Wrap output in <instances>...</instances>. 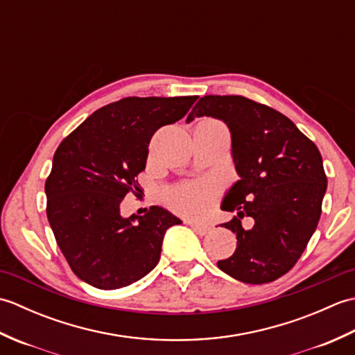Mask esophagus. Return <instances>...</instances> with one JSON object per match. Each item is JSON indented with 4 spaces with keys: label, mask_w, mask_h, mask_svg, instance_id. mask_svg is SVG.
<instances>
[{
    "label": "esophagus",
    "mask_w": 355,
    "mask_h": 355,
    "mask_svg": "<svg viewBox=\"0 0 355 355\" xmlns=\"http://www.w3.org/2000/svg\"><path fill=\"white\" fill-rule=\"evenodd\" d=\"M191 227L193 229L195 233H198V235H206V233L210 230L207 224H200V223H191Z\"/></svg>",
    "instance_id": "1"
}]
</instances>
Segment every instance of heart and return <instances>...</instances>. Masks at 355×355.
<instances>
[{
  "mask_svg": "<svg viewBox=\"0 0 355 355\" xmlns=\"http://www.w3.org/2000/svg\"><path fill=\"white\" fill-rule=\"evenodd\" d=\"M215 191L209 183H189L180 186L168 195L169 205L180 214L200 216L212 205Z\"/></svg>",
  "mask_w": 355,
  "mask_h": 355,
  "instance_id": "obj_1",
  "label": "heart"
}]
</instances>
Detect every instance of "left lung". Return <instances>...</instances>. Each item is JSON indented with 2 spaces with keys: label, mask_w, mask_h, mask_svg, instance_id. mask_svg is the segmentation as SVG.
<instances>
[{
  "label": "left lung",
  "mask_w": 355,
  "mask_h": 355,
  "mask_svg": "<svg viewBox=\"0 0 355 355\" xmlns=\"http://www.w3.org/2000/svg\"><path fill=\"white\" fill-rule=\"evenodd\" d=\"M205 116L227 125L239 177L221 202L236 212L223 225L236 233V250L216 266L244 284L276 281L318 227L328 183L322 155L288 117L243 96L201 97L186 122ZM243 216L254 218L253 228L242 227Z\"/></svg>",
  "instance_id": "8db88e82"
}]
</instances>
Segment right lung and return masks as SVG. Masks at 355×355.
Here are the masks:
<instances>
[{"mask_svg":"<svg viewBox=\"0 0 355 355\" xmlns=\"http://www.w3.org/2000/svg\"><path fill=\"white\" fill-rule=\"evenodd\" d=\"M197 96L125 97L85 119L53 155L45 182L56 243L82 281L101 290L137 282L160 261L164 233L182 220L160 206L120 215L128 192H140L154 132L175 123Z\"/></svg>","mask_w":355,"mask_h":355,"instance_id":"add662e5","label":"right lung"}]
</instances>
